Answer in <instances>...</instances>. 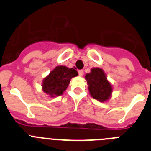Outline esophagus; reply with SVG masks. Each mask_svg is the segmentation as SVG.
<instances>
[{"label": "esophagus", "instance_id": "obj_1", "mask_svg": "<svg viewBox=\"0 0 151 151\" xmlns=\"http://www.w3.org/2000/svg\"><path fill=\"white\" fill-rule=\"evenodd\" d=\"M78 74H79L80 77H83V70H78Z\"/></svg>", "mask_w": 151, "mask_h": 151}]
</instances>
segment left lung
<instances>
[{"label": "left lung", "instance_id": "obj_1", "mask_svg": "<svg viewBox=\"0 0 151 151\" xmlns=\"http://www.w3.org/2000/svg\"><path fill=\"white\" fill-rule=\"evenodd\" d=\"M90 94L101 103L106 102L112 96V86L102 68H93L85 75Z\"/></svg>", "mask_w": 151, "mask_h": 151}]
</instances>
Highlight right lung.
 <instances>
[{
	"label": "right lung",
	"mask_w": 151,
	"mask_h": 151,
	"mask_svg": "<svg viewBox=\"0 0 151 151\" xmlns=\"http://www.w3.org/2000/svg\"><path fill=\"white\" fill-rule=\"evenodd\" d=\"M77 75L78 73L74 68L62 65L55 67L43 79L42 84L43 92L51 97L62 95L68 88L71 78Z\"/></svg>",
	"instance_id": "obj_1"
}]
</instances>
